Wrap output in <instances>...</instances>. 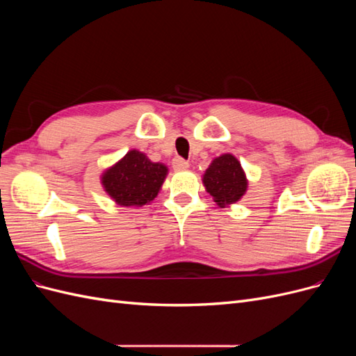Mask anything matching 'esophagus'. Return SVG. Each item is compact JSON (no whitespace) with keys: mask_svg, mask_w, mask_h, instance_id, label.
<instances>
[{"mask_svg":"<svg viewBox=\"0 0 356 356\" xmlns=\"http://www.w3.org/2000/svg\"><path fill=\"white\" fill-rule=\"evenodd\" d=\"M188 166H190L188 161L184 160V159H181V157H175L174 160H172V168H174L175 170H184Z\"/></svg>","mask_w":356,"mask_h":356,"instance_id":"1","label":"esophagus"}]
</instances>
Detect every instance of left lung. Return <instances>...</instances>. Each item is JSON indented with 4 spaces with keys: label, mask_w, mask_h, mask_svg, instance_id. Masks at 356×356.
<instances>
[{
    "label": "left lung",
    "mask_w": 356,
    "mask_h": 356,
    "mask_svg": "<svg viewBox=\"0 0 356 356\" xmlns=\"http://www.w3.org/2000/svg\"><path fill=\"white\" fill-rule=\"evenodd\" d=\"M203 184L220 208L238 202L246 191L248 181L239 160L232 154L215 159L203 175Z\"/></svg>",
    "instance_id": "1"
}]
</instances>
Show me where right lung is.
<instances>
[{"instance_id":"right-lung-1","label":"right lung","mask_w":356,"mask_h":356,"mask_svg":"<svg viewBox=\"0 0 356 356\" xmlns=\"http://www.w3.org/2000/svg\"><path fill=\"white\" fill-rule=\"evenodd\" d=\"M168 168L132 149L102 175L105 191L122 207H143L154 200Z\"/></svg>"}]
</instances>
